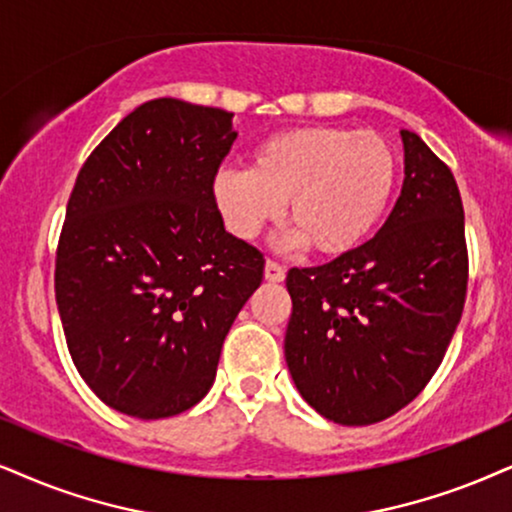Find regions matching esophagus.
Listing matches in <instances>:
<instances>
[{"mask_svg": "<svg viewBox=\"0 0 512 512\" xmlns=\"http://www.w3.org/2000/svg\"><path fill=\"white\" fill-rule=\"evenodd\" d=\"M264 278H267V281L281 283L283 278H286V267H281V264L274 260H267V264H264Z\"/></svg>", "mask_w": 512, "mask_h": 512, "instance_id": "34e87169", "label": "esophagus"}]
</instances>
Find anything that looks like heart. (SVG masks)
<instances>
[{"label":"heart","mask_w":512,"mask_h":512,"mask_svg":"<svg viewBox=\"0 0 512 512\" xmlns=\"http://www.w3.org/2000/svg\"><path fill=\"white\" fill-rule=\"evenodd\" d=\"M399 177L394 146L378 132L316 125L283 129L255 146L250 167L215 177L226 229L255 238L288 200L290 243L335 257L359 248L385 217Z\"/></svg>","instance_id":"b5f03b06"}]
</instances>
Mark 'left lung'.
Wrapping results in <instances>:
<instances>
[{
    "label": "left lung",
    "instance_id": "8db88e82",
    "mask_svg": "<svg viewBox=\"0 0 512 512\" xmlns=\"http://www.w3.org/2000/svg\"><path fill=\"white\" fill-rule=\"evenodd\" d=\"M404 186L383 229L321 267L290 269L286 361L323 418L373 425L423 392L468 293L463 200L454 172L401 129Z\"/></svg>",
    "mask_w": 512,
    "mask_h": 512
}]
</instances>
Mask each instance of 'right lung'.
Instances as JSON below:
<instances>
[{"label": "right lung", "instance_id": "right-lung-1", "mask_svg": "<svg viewBox=\"0 0 512 512\" xmlns=\"http://www.w3.org/2000/svg\"><path fill=\"white\" fill-rule=\"evenodd\" d=\"M234 113L179 99L132 111L84 160L56 248V304L82 380L111 409L155 420L215 383L264 255L231 236L215 177Z\"/></svg>", "mask_w": 512, "mask_h": 512}]
</instances>
